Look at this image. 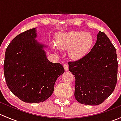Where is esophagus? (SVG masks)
I'll return each mask as SVG.
<instances>
[{"label": "esophagus", "mask_w": 121, "mask_h": 121, "mask_svg": "<svg viewBox=\"0 0 121 121\" xmlns=\"http://www.w3.org/2000/svg\"><path fill=\"white\" fill-rule=\"evenodd\" d=\"M63 66H64V69H65V71H68V65L67 63H65V64H64Z\"/></svg>", "instance_id": "34e87169"}]
</instances>
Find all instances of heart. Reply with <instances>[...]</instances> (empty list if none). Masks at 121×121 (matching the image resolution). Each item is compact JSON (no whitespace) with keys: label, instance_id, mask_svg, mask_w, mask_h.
I'll return each instance as SVG.
<instances>
[{"label":"heart","instance_id":"obj_1","mask_svg":"<svg viewBox=\"0 0 121 121\" xmlns=\"http://www.w3.org/2000/svg\"><path fill=\"white\" fill-rule=\"evenodd\" d=\"M93 41V37L90 33L73 31L58 35L56 44L60 49L69 50L71 58L78 59L90 50Z\"/></svg>","mask_w":121,"mask_h":121}]
</instances>
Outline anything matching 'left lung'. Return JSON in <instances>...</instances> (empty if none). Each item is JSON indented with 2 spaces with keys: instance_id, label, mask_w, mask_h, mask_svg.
Returning <instances> with one entry per match:
<instances>
[{
  "instance_id": "obj_1",
  "label": "left lung",
  "mask_w": 121,
  "mask_h": 121,
  "mask_svg": "<svg viewBox=\"0 0 121 121\" xmlns=\"http://www.w3.org/2000/svg\"><path fill=\"white\" fill-rule=\"evenodd\" d=\"M75 77L74 95L80 103L98 105L114 91L118 77L116 49L109 38L99 31L95 44L80 59L68 62Z\"/></svg>"
}]
</instances>
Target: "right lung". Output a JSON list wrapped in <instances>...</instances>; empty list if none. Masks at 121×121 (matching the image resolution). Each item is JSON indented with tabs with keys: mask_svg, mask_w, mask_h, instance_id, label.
I'll return each instance as SVG.
<instances>
[{
	"mask_svg": "<svg viewBox=\"0 0 121 121\" xmlns=\"http://www.w3.org/2000/svg\"><path fill=\"white\" fill-rule=\"evenodd\" d=\"M35 28L16 36L4 56V78L12 93L23 102L39 103L53 94L54 84L64 73L60 63L46 58L44 45L37 42Z\"/></svg>",
	"mask_w": 121,
	"mask_h": 121,
	"instance_id": "add662e5",
	"label": "right lung"
}]
</instances>
